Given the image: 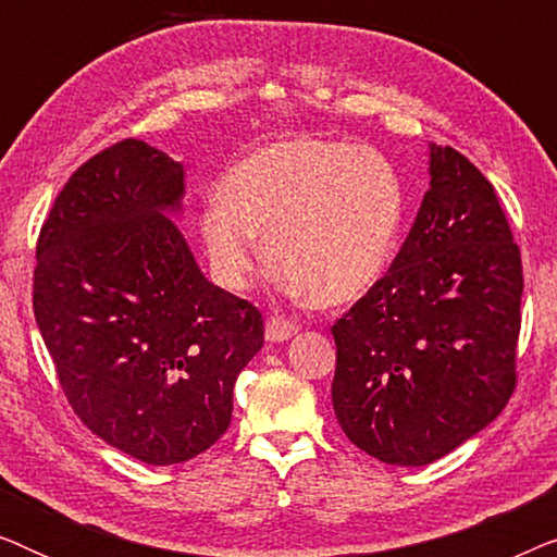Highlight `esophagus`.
Returning a JSON list of instances; mask_svg holds the SVG:
<instances>
[{
    "mask_svg": "<svg viewBox=\"0 0 557 557\" xmlns=\"http://www.w3.org/2000/svg\"><path fill=\"white\" fill-rule=\"evenodd\" d=\"M296 332H299V324L288 322V319L273 317V319H269V322H265V339L273 342V345H276V342L292 339Z\"/></svg>",
    "mask_w": 557,
    "mask_h": 557,
    "instance_id": "esophagus-1",
    "label": "esophagus"
}]
</instances>
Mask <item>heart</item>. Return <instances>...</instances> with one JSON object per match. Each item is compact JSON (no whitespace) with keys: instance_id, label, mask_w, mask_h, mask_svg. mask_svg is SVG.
I'll list each match as a JSON object with an SVG mask.
<instances>
[{"instance_id":"b5f03b06","label":"heart","mask_w":557,"mask_h":557,"mask_svg":"<svg viewBox=\"0 0 557 557\" xmlns=\"http://www.w3.org/2000/svg\"><path fill=\"white\" fill-rule=\"evenodd\" d=\"M406 187L391 159L347 141L284 139L243 157L202 212L210 269L227 292L253 278L265 235L273 284L317 307L370 294L391 269Z\"/></svg>"}]
</instances>
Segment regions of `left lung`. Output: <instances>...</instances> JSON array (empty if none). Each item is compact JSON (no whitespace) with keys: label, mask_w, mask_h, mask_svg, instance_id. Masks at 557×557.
Wrapping results in <instances>:
<instances>
[{"label":"left lung","mask_w":557,"mask_h":557,"mask_svg":"<svg viewBox=\"0 0 557 557\" xmlns=\"http://www.w3.org/2000/svg\"><path fill=\"white\" fill-rule=\"evenodd\" d=\"M522 263L494 187L429 144V193L387 276L332 326L334 416L364 454L425 467L515 391Z\"/></svg>","instance_id":"1"}]
</instances>
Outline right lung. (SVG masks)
Masks as SVG:
<instances>
[{
	"mask_svg": "<svg viewBox=\"0 0 557 557\" xmlns=\"http://www.w3.org/2000/svg\"><path fill=\"white\" fill-rule=\"evenodd\" d=\"M185 164L139 139L88 159L58 195L35 269V322L75 413L151 467L208 451L263 347L253 304L205 278L174 220Z\"/></svg>",
	"mask_w": 557,
	"mask_h": 557,
	"instance_id": "add662e5",
	"label": "right lung"
}]
</instances>
